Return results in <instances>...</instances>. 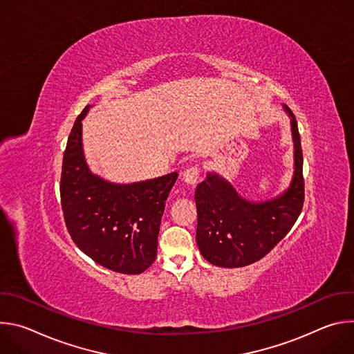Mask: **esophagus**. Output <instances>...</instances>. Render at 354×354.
Instances as JSON below:
<instances>
[{
    "mask_svg": "<svg viewBox=\"0 0 354 354\" xmlns=\"http://www.w3.org/2000/svg\"><path fill=\"white\" fill-rule=\"evenodd\" d=\"M182 179L185 183L190 185V186H194L197 183V179H198V168L197 167H192V168H187L183 174H182Z\"/></svg>",
    "mask_w": 354,
    "mask_h": 354,
    "instance_id": "esophagus-1",
    "label": "esophagus"
}]
</instances>
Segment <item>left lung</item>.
<instances>
[{"label": "left lung", "mask_w": 354, "mask_h": 354, "mask_svg": "<svg viewBox=\"0 0 354 354\" xmlns=\"http://www.w3.org/2000/svg\"><path fill=\"white\" fill-rule=\"evenodd\" d=\"M294 174L290 186L279 196L252 201L217 172H209L197 185L196 242L200 254L214 266L242 268L258 262L287 235L304 205L302 149L298 126L291 111Z\"/></svg>", "instance_id": "obj_1"}]
</instances>
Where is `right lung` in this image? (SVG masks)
<instances>
[{
	"mask_svg": "<svg viewBox=\"0 0 354 354\" xmlns=\"http://www.w3.org/2000/svg\"><path fill=\"white\" fill-rule=\"evenodd\" d=\"M89 108L77 118L64 151V221L75 245L92 261L118 273L140 274L156 261L161 217L178 174L133 183L93 174L82 147V120Z\"/></svg>",
	"mask_w": 354,
	"mask_h": 354,
	"instance_id": "obj_1",
	"label": "right lung"
}]
</instances>
